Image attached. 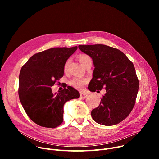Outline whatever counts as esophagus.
Here are the masks:
<instances>
[{"label":"esophagus","instance_id":"obj_1","mask_svg":"<svg viewBox=\"0 0 159 159\" xmlns=\"http://www.w3.org/2000/svg\"><path fill=\"white\" fill-rule=\"evenodd\" d=\"M88 97V94L85 92H81L80 93V97L82 98H86Z\"/></svg>","mask_w":159,"mask_h":159}]
</instances>
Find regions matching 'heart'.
<instances>
[{
    "mask_svg": "<svg viewBox=\"0 0 159 159\" xmlns=\"http://www.w3.org/2000/svg\"><path fill=\"white\" fill-rule=\"evenodd\" d=\"M89 57L86 55H81L79 57V60L80 61V62L82 64L88 58H89ZM70 60L68 59L67 60L66 62L64 64V70L65 71H67L68 68V66L70 64ZM88 82V80L86 79H82V78H80V77H74L71 81H70V85L71 86H73L75 88L77 89H82L83 88L86 83Z\"/></svg>",
    "mask_w": 159,
    "mask_h": 159,
    "instance_id": "heart-1",
    "label": "heart"
}]
</instances>
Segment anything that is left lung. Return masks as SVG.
I'll use <instances>...</instances> for the list:
<instances>
[{
  "label": "left lung",
  "mask_w": 159,
  "mask_h": 159,
  "mask_svg": "<svg viewBox=\"0 0 159 159\" xmlns=\"http://www.w3.org/2000/svg\"><path fill=\"white\" fill-rule=\"evenodd\" d=\"M79 48L92 58L95 67L88 89L106 90L100 105L91 111V116L104 126L120 123L135 103L139 83L134 65L119 49L106 45H79Z\"/></svg>",
  "instance_id": "left-lung-1"
}]
</instances>
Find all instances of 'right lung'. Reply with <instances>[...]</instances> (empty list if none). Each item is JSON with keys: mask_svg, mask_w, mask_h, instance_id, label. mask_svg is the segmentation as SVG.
I'll return each instance as SVG.
<instances>
[{"mask_svg": "<svg viewBox=\"0 0 159 159\" xmlns=\"http://www.w3.org/2000/svg\"><path fill=\"white\" fill-rule=\"evenodd\" d=\"M77 49L53 48L33 55L21 68L19 96L30 119L46 128H54L63 122L64 105L80 97L79 91L68 86L53 94L51 87L64 75L66 61Z\"/></svg>", "mask_w": 159, "mask_h": 159, "instance_id": "add662e5", "label": "right lung"}]
</instances>
